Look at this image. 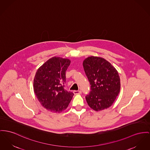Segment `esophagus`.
<instances>
[{"label":"esophagus","instance_id":"obj_1","mask_svg":"<svg viewBox=\"0 0 150 150\" xmlns=\"http://www.w3.org/2000/svg\"><path fill=\"white\" fill-rule=\"evenodd\" d=\"M73 93L76 95L77 94H80L81 93V90H74L73 91Z\"/></svg>","mask_w":150,"mask_h":150}]
</instances>
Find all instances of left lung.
Returning <instances> with one entry per match:
<instances>
[{"label": "left lung", "instance_id": "obj_1", "mask_svg": "<svg viewBox=\"0 0 150 150\" xmlns=\"http://www.w3.org/2000/svg\"><path fill=\"white\" fill-rule=\"evenodd\" d=\"M83 67L91 85V91L85 97L88 105L96 111L109 108L120 93L117 70L107 60L96 56L85 59Z\"/></svg>", "mask_w": 150, "mask_h": 150}]
</instances>
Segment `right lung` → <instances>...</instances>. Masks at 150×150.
I'll return each mask as SVG.
<instances>
[{
  "mask_svg": "<svg viewBox=\"0 0 150 150\" xmlns=\"http://www.w3.org/2000/svg\"><path fill=\"white\" fill-rule=\"evenodd\" d=\"M70 60L53 57L38 69L34 80L33 90L41 105L47 110L61 112L65 110L74 95L64 89L65 73Z\"/></svg>",
  "mask_w": 150,
  "mask_h": 150,
  "instance_id": "right-lung-1",
  "label": "right lung"
}]
</instances>
